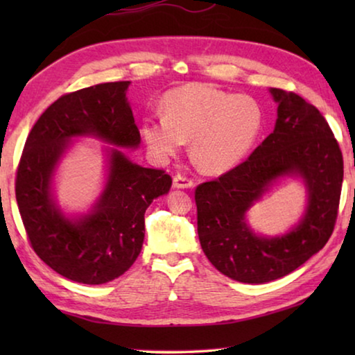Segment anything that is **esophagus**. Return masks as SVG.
<instances>
[{
    "label": "esophagus",
    "instance_id": "esophagus-1",
    "mask_svg": "<svg viewBox=\"0 0 355 355\" xmlns=\"http://www.w3.org/2000/svg\"><path fill=\"white\" fill-rule=\"evenodd\" d=\"M173 186H175L177 189H189L194 186V182H192L191 178L184 177V175H180V173H177L175 177H173Z\"/></svg>",
    "mask_w": 355,
    "mask_h": 355
}]
</instances>
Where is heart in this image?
Masks as SVG:
<instances>
[{
	"label": "heart",
	"instance_id": "1",
	"mask_svg": "<svg viewBox=\"0 0 355 355\" xmlns=\"http://www.w3.org/2000/svg\"><path fill=\"white\" fill-rule=\"evenodd\" d=\"M164 114L142 119L141 135L158 161L191 139L196 164L208 173L233 169L245 158L263 127V110L249 95L188 84L166 95Z\"/></svg>",
	"mask_w": 355,
	"mask_h": 355
}]
</instances>
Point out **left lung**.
<instances>
[{
  "instance_id": "8db88e82",
  "label": "left lung",
  "mask_w": 355,
  "mask_h": 355,
  "mask_svg": "<svg viewBox=\"0 0 355 355\" xmlns=\"http://www.w3.org/2000/svg\"><path fill=\"white\" fill-rule=\"evenodd\" d=\"M277 103L271 135L248 159L197 186V233L213 266L243 284H266L293 272L332 235L343 183V155L326 119L302 97L269 89ZM282 176H299L308 207L290 232L261 237L245 213Z\"/></svg>"
}]
</instances>
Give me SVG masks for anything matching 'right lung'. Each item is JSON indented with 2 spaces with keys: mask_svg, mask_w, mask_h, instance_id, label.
Returning <instances> with one entry per match:
<instances>
[{
  "mask_svg": "<svg viewBox=\"0 0 355 355\" xmlns=\"http://www.w3.org/2000/svg\"><path fill=\"white\" fill-rule=\"evenodd\" d=\"M130 81L103 83L65 94L50 105L29 133L15 180L19 211L35 254L62 277L101 285L128 271L141 254L144 214L164 196L172 178L131 161L141 135L127 98ZM92 135L108 148L107 183L91 212L70 218L52 194V177L75 137Z\"/></svg>",
  "mask_w": 355,
  "mask_h": 355,
  "instance_id": "add662e5",
  "label": "right lung"
}]
</instances>
